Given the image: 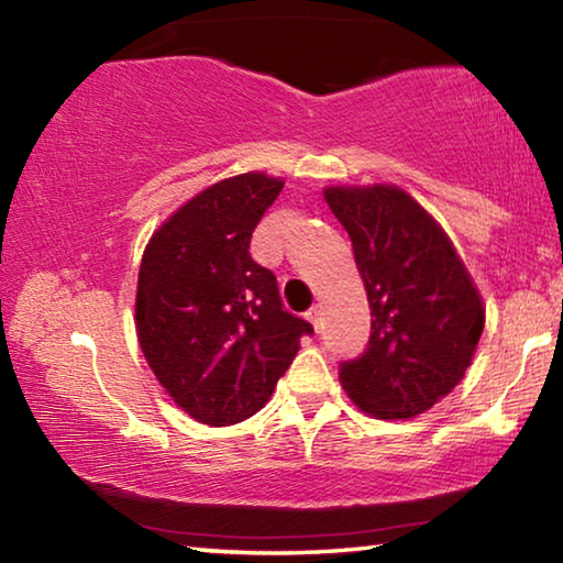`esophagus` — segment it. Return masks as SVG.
<instances>
[{
    "mask_svg": "<svg viewBox=\"0 0 563 563\" xmlns=\"http://www.w3.org/2000/svg\"><path fill=\"white\" fill-rule=\"evenodd\" d=\"M322 312H320V308H318V305H316V308H310L308 310V320L312 322V328H316V332H320L322 330Z\"/></svg>",
    "mask_w": 563,
    "mask_h": 563,
    "instance_id": "obj_1",
    "label": "esophagus"
}]
</instances>
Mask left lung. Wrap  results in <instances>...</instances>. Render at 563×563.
<instances>
[{"mask_svg":"<svg viewBox=\"0 0 563 563\" xmlns=\"http://www.w3.org/2000/svg\"><path fill=\"white\" fill-rule=\"evenodd\" d=\"M345 228L367 290L369 342L340 365V383L362 412L409 419L440 402L472 365L484 302L450 235L407 190H322Z\"/></svg>","mask_w":563,"mask_h":563,"instance_id":"8db88e82","label":"left lung"}]
</instances>
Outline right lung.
Wrapping results in <instances>:
<instances>
[{"label": "right lung", "mask_w": 563, "mask_h": 563, "mask_svg": "<svg viewBox=\"0 0 563 563\" xmlns=\"http://www.w3.org/2000/svg\"><path fill=\"white\" fill-rule=\"evenodd\" d=\"M280 190L261 170L218 180L161 223L141 258L139 345L161 387L203 424L258 412L312 332L247 253Z\"/></svg>", "instance_id": "add662e5"}]
</instances>
